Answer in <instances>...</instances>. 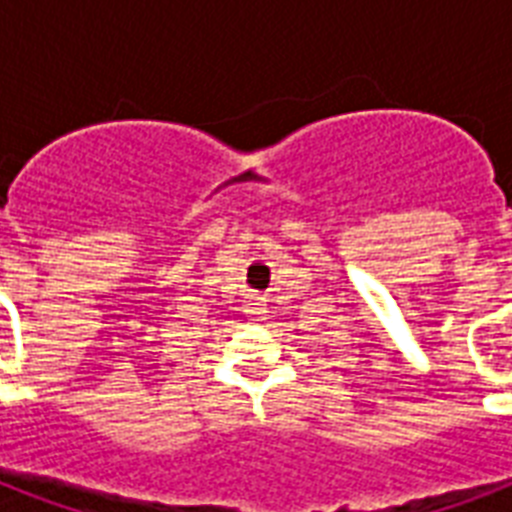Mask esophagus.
<instances>
[{
	"label": "esophagus",
	"mask_w": 512,
	"mask_h": 512,
	"mask_svg": "<svg viewBox=\"0 0 512 512\" xmlns=\"http://www.w3.org/2000/svg\"><path fill=\"white\" fill-rule=\"evenodd\" d=\"M257 305V303H255ZM249 313H263V311H260V308H252V311H249Z\"/></svg>",
	"instance_id": "esophagus-1"
}]
</instances>
